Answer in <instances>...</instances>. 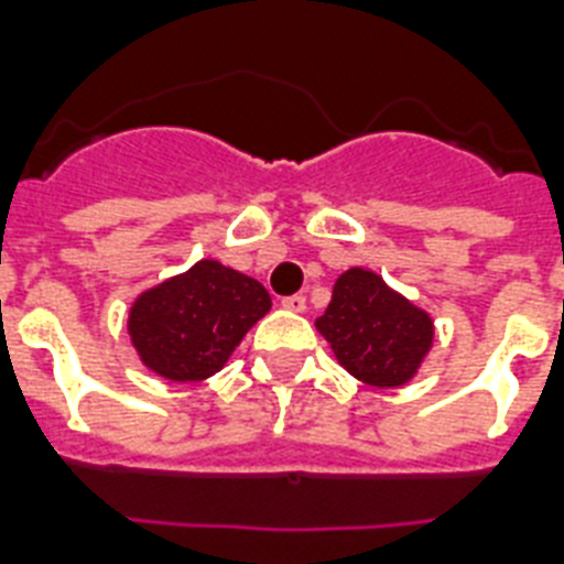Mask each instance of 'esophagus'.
Listing matches in <instances>:
<instances>
[{
	"label": "esophagus",
	"instance_id": "1",
	"mask_svg": "<svg viewBox=\"0 0 564 564\" xmlns=\"http://www.w3.org/2000/svg\"><path fill=\"white\" fill-rule=\"evenodd\" d=\"M283 307L292 310V313H304L307 310V299L304 295H290V299H283Z\"/></svg>",
	"mask_w": 564,
	"mask_h": 564
}]
</instances>
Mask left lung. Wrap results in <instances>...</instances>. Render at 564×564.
Instances as JSON below:
<instances>
[{"mask_svg":"<svg viewBox=\"0 0 564 564\" xmlns=\"http://www.w3.org/2000/svg\"><path fill=\"white\" fill-rule=\"evenodd\" d=\"M316 330L348 375L377 389L410 383L436 339L427 310L362 265L336 278L325 316L316 318Z\"/></svg>","mask_w":564,"mask_h":564,"instance_id":"1","label":"left lung"}]
</instances>
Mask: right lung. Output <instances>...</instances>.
<instances>
[{
  "label": "right lung",
  "instance_id": "1",
  "mask_svg": "<svg viewBox=\"0 0 564 564\" xmlns=\"http://www.w3.org/2000/svg\"><path fill=\"white\" fill-rule=\"evenodd\" d=\"M269 310L263 283L219 260H198L137 295L128 336L145 369L172 383H195L225 369Z\"/></svg>",
  "mask_w": 564,
  "mask_h": 564
}]
</instances>
